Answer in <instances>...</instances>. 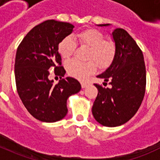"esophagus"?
Wrapping results in <instances>:
<instances>
[{
  "instance_id": "34e87169",
  "label": "esophagus",
  "mask_w": 160,
  "mask_h": 160,
  "mask_svg": "<svg viewBox=\"0 0 160 160\" xmlns=\"http://www.w3.org/2000/svg\"><path fill=\"white\" fill-rule=\"evenodd\" d=\"M81 86L82 88H86V87L88 86V82H85V81L81 82Z\"/></svg>"
}]
</instances>
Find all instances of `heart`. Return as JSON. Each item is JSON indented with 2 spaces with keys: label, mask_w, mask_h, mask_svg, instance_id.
<instances>
[{
  "label": "heart",
  "mask_w": 160,
  "mask_h": 160,
  "mask_svg": "<svg viewBox=\"0 0 160 160\" xmlns=\"http://www.w3.org/2000/svg\"><path fill=\"white\" fill-rule=\"evenodd\" d=\"M73 39L66 37L58 44V51L64 60L70 59L75 52L77 45L81 47L89 48L87 62L77 60L68 62L66 69L68 74L78 79H83L91 74L98 67L104 70L111 66L116 53L115 44L111 41L106 40L102 32L95 29H87L76 33Z\"/></svg>",
  "instance_id": "obj_1"
}]
</instances>
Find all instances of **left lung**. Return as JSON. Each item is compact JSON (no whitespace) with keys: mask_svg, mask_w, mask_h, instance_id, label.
I'll use <instances>...</instances> for the list:
<instances>
[{"mask_svg":"<svg viewBox=\"0 0 160 160\" xmlns=\"http://www.w3.org/2000/svg\"><path fill=\"white\" fill-rule=\"evenodd\" d=\"M112 36L115 57L106 71L97 76L104 82L110 81L112 87L94 84L98 95L92 107L96 121L109 128L122 125L135 115L146 90V67L140 48L125 29H114Z\"/></svg>","mask_w":160,"mask_h":160,"instance_id":"obj_1","label":"left lung"}]
</instances>
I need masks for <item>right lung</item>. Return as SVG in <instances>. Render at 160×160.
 Wrapping results in <instances>:
<instances>
[{
  "label": "right lung",
  "mask_w": 160,
  "mask_h": 160,
  "mask_svg": "<svg viewBox=\"0 0 160 160\" xmlns=\"http://www.w3.org/2000/svg\"><path fill=\"white\" fill-rule=\"evenodd\" d=\"M72 24L47 20L32 28L17 49L15 80L17 90L29 114L38 120L54 122L67 114L66 102L81 90L77 79L64 77L58 44L70 35ZM61 79L56 85L48 79L49 68Z\"/></svg>",
  "instance_id": "1"
}]
</instances>
